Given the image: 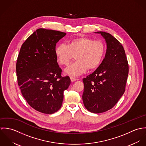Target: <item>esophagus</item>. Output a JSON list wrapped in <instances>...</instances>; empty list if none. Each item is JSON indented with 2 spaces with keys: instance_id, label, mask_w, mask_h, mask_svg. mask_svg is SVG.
<instances>
[{
  "instance_id": "obj_1",
  "label": "esophagus",
  "mask_w": 146,
  "mask_h": 146,
  "mask_svg": "<svg viewBox=\"0 0 146 146\" xmlns=\"http://www.w3.org/2000/svg\"><path fill=\"white\" fill-rule=\"evenodd\" d=\"M70 79H71V82H74L77 80L75 77H73V76H70Z\"/></svg>"
}]
</instances>
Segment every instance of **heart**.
Listing matches in <instances>:
<instances>
[{
  "mask_svg": "<svg viewBox=\"0 0 146 146\" xmlns=\"http://www.w3.org/2000/svg\"><path fill=\"white\" fill-rule=\"evenodd\" d=\"M106 52L104 42L88 37H79L70 40L67 45L60 44L55 54L61 65L67 66L75 55L76 61L68 66L65 72L71 76H79L87 69L93 70L102 62Z\"/></svg>",
  "mask_w": 146,
  "mask_h": 146,
  "instance_id": "heart-1",
  "label": "heart"
}]
</instances>
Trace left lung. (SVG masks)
<instances>
[{"mask_svg": "<svg viewBox=\"0 0 146 146\" xmlns=\"http://www.w3.org/2000/svg\"><path fill=\"white\" fill-rule=\"evenodd\" d=\"M107 43L102 62L84 78L83 101L90 112L100 113L111 109L124 93L129 65L121 44L108 33L100 31Z\"/></svg>", "mask_w": 146, "mask_h": 146, "instance_id": "1", "label": "left lung"}]
</instances>
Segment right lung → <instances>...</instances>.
I'll list each match as a JSON object with an SVG mask.
<instances>
[{
    "mask_svg": "<svg viewBox=\"0 0 146 146\" xmlns=\"http://www.w3.org/2000/svg\"><path fill=\"white\" fill-rule=\"evenodd\" d=\"M66 33L39 29L24 42L16 62L18 85L21 93L32 108L52 114L61 107L63 92L71 83L55 54L57 42Z\"/></svg>",
    "mask_w": 146,
    "mask_h": 146,
    "instance_id": "1",
    "label": "right lung"
}]
</instances>
